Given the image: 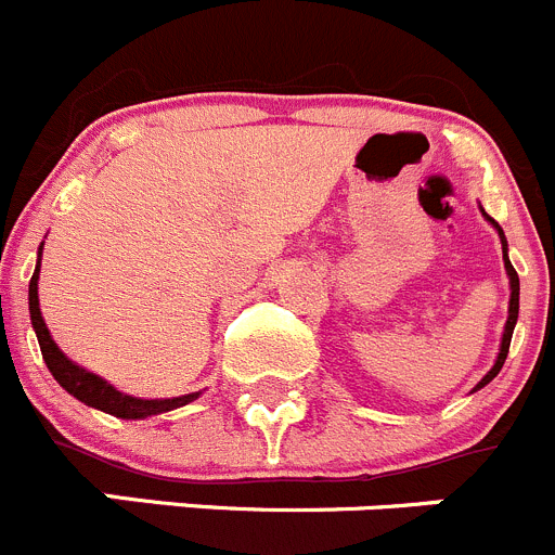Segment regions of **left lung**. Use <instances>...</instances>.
<instances>
[{
	"instance_id": "left-lung-1",
	"label": "left lung",
	"mask_w": 555,
	"mask_h": 555,
	"mask_svg": "<svg viewBox=\"0 0 555 555\" xmlns=\"http://www.w3.org/2000/svg\"><path fill=\"white\" fill-rule=\"evenodd\" d=\"M479 210H481V216H485V221H490V224H493V230L499 232V237H501V251H504V268H506V276H509V318H506V325H504V334H501V348H499V356H495V364L490 366V372L485 377H481L479 383H476V388L474 391H479V388H485L488 386L490 380H493L495 375H499L501 372V366H504V361H506V353H509V341H512V331H515V323H517V312H520V279H517V271L515 268H512V262H509V243H506V237H504V230H501L499 227V221L495 219H490L488 214H485V207L479 205Z\"/></svg>"
}]
</instances>
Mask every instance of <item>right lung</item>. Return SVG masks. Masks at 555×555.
<instances>
[{"label":"right lung","instance_id":"obj_1","mask_svg":"<svg viewBox=\"0 0 555 555\" xmlns=\"http://www.w3.org/2000/svg\"><path fill=\"white\" fill-rule=\"evenodd\" d=\"M40 257H43V243L38 248V266H35L33 279H29V320H33V328L38 334L40 341V353H43L46 366L54 375V380L65 388L67 395L76 397L85 405L95 408V411L108 413V416L117 418H147L158 416V413L175 411V408H183L189 402H194L202 391H194V395L172 397V400H142V397L122 395L108 380L98 377L95 372L85 370L76 361L67 359L60 350L54 339H51V331L46 328V320L40 314V301H38V279H40Z\"/></svg>","mask_w":555,"mask_h":555}]
</instances>
